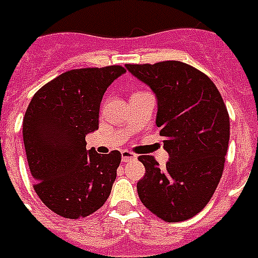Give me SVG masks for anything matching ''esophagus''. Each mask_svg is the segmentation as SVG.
<instances>
[{"label": "esophagus", "mask_w": 258, "mask_h": 258, "mask_svg": "<svg viewBox=\"0 0 258 258\" xmlns=\"http://www.w3.org/2000/svg\"><path fill=\"white\" fill-rule=\"evenodd\" d=\"M122 162H127L131 161V160H135L136 158V154L132 153V151H129V150H122Z\"/></svg>", "instance_id": "1"}]
</instances>
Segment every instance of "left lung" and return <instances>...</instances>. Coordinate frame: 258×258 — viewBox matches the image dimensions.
I'll list each match as a JSON object with an SVG mask.
<instances>
[{"mask_svg":"<svg viewBox=\"0 0 258 258\" xmlns=\"http://www.w3.org/2000/svg\"><path fill=\"white\" fill-rule=\"evenodd\" d=\"M127 71L154 91L157 126L169 161L140 155L146 168L138 182L140 202L165 222L195 217L211 200L224 172L229 115L207 75L180 61L127 63Z\"/></svg>","mask_w":258,"mask_h":258,"instance_id":"1","label":"left lung"}]
</instances>
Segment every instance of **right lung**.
I'll return each instance as SVG.
<instances>
[{"label": "right lung", "instance_id": "1", "mask_svg": "<svg viewBox=\"0 0 258 258\" xmlns=\"http://www.w3.org/2000/svg\"><path fill=\"white\" fill-rule=\"evenodd\" d=\"M125 72L120 65L63 72L37 90L23 116L33 187L63 218H86L109 197L122 155L86 150V135L98 129L104 93Z\"/></svg>", "mask_w": 258, "mask_h": 258}]
</instances>
